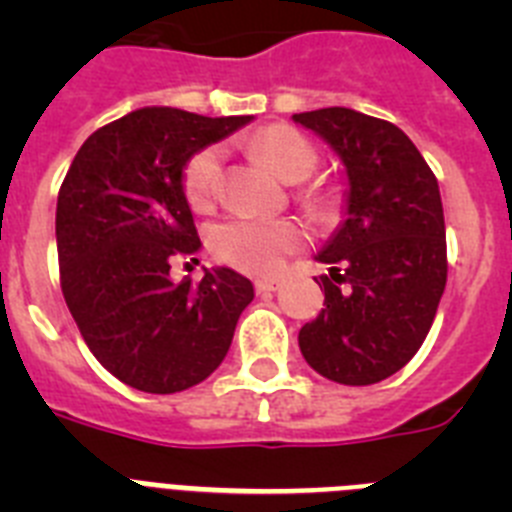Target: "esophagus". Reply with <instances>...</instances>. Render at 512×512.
Returning a JSON list of instances; mask_svg holds the SVG:
<instances>
[{"instance_id":"obj_1","label":"esophagus","mask_w":512,"mask_h":512,"mask_svg":"<svg viewBox=\"0 0 512 512\" xmlns=\"http://www.w3.org/2000/svg\"><path fill=\"white\" fill-rule=\"evenodd\" d=\"M253 287H256V295H269V292H277L282 282L279 279H259Z\"/></svg>"}]
</instances>
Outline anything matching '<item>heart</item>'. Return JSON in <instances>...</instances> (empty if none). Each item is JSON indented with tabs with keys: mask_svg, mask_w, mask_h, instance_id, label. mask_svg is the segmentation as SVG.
I'll use <instances>...</instances> for the list:
<instances>
[{
	"mask_svg": "<svg viewBox=\"0 0 512 512\" xmlns=\"http://www.w3.org/2000/svg\"><path fill=\"white\" fill-rule=\"evenodd\" d=\"M253 148L282 179L297 182L318 166V148L295 128L271 125L253 138ZM223 146H207L194 153L184 166L182 192L192 210H207L215 202L223 182ZM315 202L330 205V194L318 192ZM302 246V233L289 220H261V217H233L210 230V251L217 261L246 274L269 277L282 269L289 253Z\"/></svg>",
	"mask_w": 512,
	"mask_h": 512,
	"instance_id": "b5f03b06",
	"label": "heart"
}]
</instances>
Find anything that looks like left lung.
<instances>
[{"label": "left lung", "instance_id": "obj_1", "mask_svg": "<svg viewBox=\"0 0 512 512\" xmlns=\"http://www.w3.org/2000/svg\"><path fill=\"white\" fill-rule=\"evenodd\" d=\"M341 156L348 212L318 253L330 266L320 315L300 351L325 379L364 387L392 377L423 346L446 287V225L436 174L397 125L346 107L300 112Z\"/></svg>", "mask_w": 512, "mask_h": 512}]
</instances>
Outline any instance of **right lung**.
Returning <instances> with one entry per match:
<instances>
[{
	"label": "right lung",
	"mask_w": 512,
	"mask_h": 512,
	"mask_svg": "<svg viewBox=\"0 0 512 512\" xmlns=\"http://www.w3.org/2000/svg\"><path fill=\"white\" fill-rule=\"evenodd\" d=\"M251 117L143 107L84 140L58 192L61 292L99 364L140 392L174 395L223 364L253 284L233 269L169 277L200 235L182 192L189 158Z\"/></svg>",
	"instance_id": "add662e5"
}]
</instances>
